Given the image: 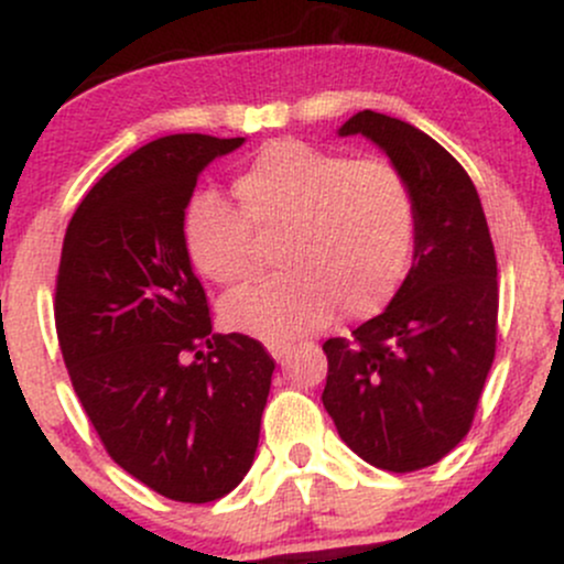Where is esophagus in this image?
<instances>
[{
  "label": "esophagus",
  "instance_id": "1",
  "mask_svg": "<svg viewBox=\"0 0 564 564\" xmlns=\"http://www.w3.org/2000/svg\"><path fill=\"white\" fill-rule=\"evenodd\" d=\"M268 349H270V355H273V358L278 360V364H281V360L289 355V345H268Z\"/></svg>",
  "mask_w": 564,
  "mask_h": 564
}]
</instances>
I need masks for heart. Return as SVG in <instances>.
I'll return each instance as SVG.
<instances>
[{"mask_svg": "<svg viewBox=\"0 0 564 564\" xmlns=\"http://www.w3.org/2000/svg\"><path fill=\"white\" fill-rule=\"evenodd\" d=\"M232 191L238 206L215 191L187 198L180 217L187 260L198 275L230 286L257 270L251 228H283L275 251L283 273L225 296V326L281 345L318 332L334 310L366 321L390 304L416 230L398 166L275 140L243 166Z\"/></svg>", "mask_w": 564, "mask_h": 564, "instance_id": "obj_1", "label": "heart"}]
</instances>
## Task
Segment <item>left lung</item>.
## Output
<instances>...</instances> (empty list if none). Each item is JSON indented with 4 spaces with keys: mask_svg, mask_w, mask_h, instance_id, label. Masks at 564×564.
Instances as JSON below:
<instances>
[{
    "mask_svg": "<svg viewBox=\"0 0 564 564\" xmlns=\"http://www.w3.org/2000/svg\"><path fill=\"white\" fill-rule=\"evenodd\" d=\"M364 134L405 177L416 212L403 286L352 339H328L323 405L371 467L416 471L467 437L496 355L498 270L477 187L422 129L377 111L339 127Z\"/></svg>",
    "mask_w": 564,
    "mask_h": 564,
    "instance_id": "obj_1",
    "label": "left lung"
}]
</instances>
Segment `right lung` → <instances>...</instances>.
Masks as SVG:
<instances>
[{
	"mask_svg": "<svg viewBox=\"0 0 564 564\" xmlns=\"http://www.w3.org/2000/svg\"><path fill=\"white\" fill-rule=\"evenodd\" d=\"M243 138L170 134L84 196L63 238L55 328L70 384L134 480L183 503L228 496L254 462L275 364L212 334L180 217L198 174Z\"/></svg>",
	"mask_w": 564,
	"mask_h": 564,
	"instance_id": "add662e5",
	"label": "right lung"
}]
</instances>
